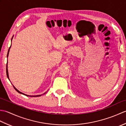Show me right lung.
Returning a JSON list of instances; mask_svg holds the SVG:
<instances>
[{"mask_svg":"<svg viewBox=\"0 0 126 126\" xmlns=\"http://www.w3.org/2000/svg\"><path fill=\"white\" fill-rule=\"evenodd\" d=\"M13 36L12 38V39H11V41H12V38H13ZM11 45L10 47H9V50H8V52H7V57H8V56H9V51H10V48H11ZM7 63H8V62H7V64H6V75H7V78L9 79L10 80V79H9V73H8V69H7ZM13 87H14L16 91H17V92L18 93H20V94H23V95H26V96H30V97H38V96H41V95H42H42H34V96L28 95L25 94H24V93H22V92H19V91L18 89H16V88L14 86H13ZM46 93H47V92H45V93H44V94H45Z\"/></svg>","mask_w":126,"mask_h":126,"instance_id":"1","label":"right lung"}]
</instances>
